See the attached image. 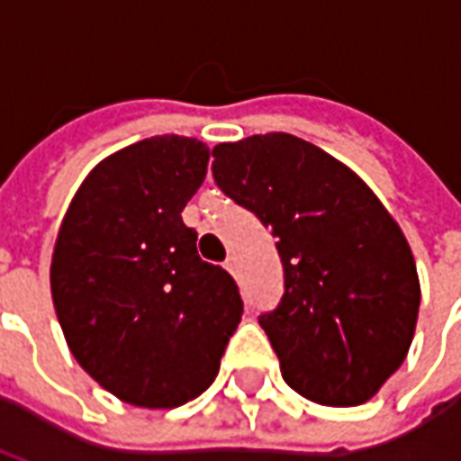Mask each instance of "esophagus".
I'll list each match as a JSON object with an SVG mask.
<instances>
[{
  "mask_svg": "<svg viewBox=\"0 0 461 461\" xmlns=\"http://www.w3.org/2000/svg\"><path fill=\"white\" fill-rule=\"evenodd\" d=\"M224 269L230 271V274H237V271H240V264H237V257H227V261H224Z\"/></svg>",
  "mask_w": 461,
  "mask_h": 461,
  "instance_id": "34e87169",
  "label": "esophagus"
}]
</instances>
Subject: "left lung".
Masks as SVG:
<instances>
[{
    "mask_svg": "<svg viewBox=\"0 0 461 461\" xmlns=\"http://www.w3.org/2000/svg\"><path fill=\"white\" fill-rule=\"evenodd\" d=\"M212 158L217 187L276 240L284 294L259 326L284 380L321 405L370 400L402 366L420 309L395 220L356 172L289 132L221 142Z\"/></svg>",
    "mask_w": 461,
    "mask_h": 461,
    "instance_id": "left-lung-1",
    "label": "left lung"
}]
</instances>
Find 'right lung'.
<instances>
[{"label":"right lung","instance_id":"add662e5","mask_svg":"<svg viewBox=\"0 0 461 461\" xmlns=\"http://www.w3.org/2000/svg\"><path fill=\"white\" fill-rule=\"evenodd\" d=\"M207 160L192 138L135 142L86 177L59 230L51 296L68 348L131 405L204 393L240 326L237 281L200 259L197 231L182 221Z\"/></svg>","mask_w":461,"mask_h":461}]
</instances>
